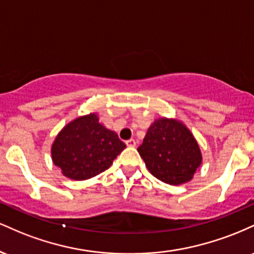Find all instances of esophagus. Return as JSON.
Here are the masks:
<instances>
[{
  "label": "esophagus",
  "instance_id": "obj_1",
  "mask_svg": "<svg viewBox=\"0 0 254 254\" xmlns=\"http://www.w3.org/2000/svg\"><path fill=\"white\" fill-rule=\"evenodd\" d=\"M125 143H127V147H135L136 145V141L133 138H130V139H127V142H125Z\"/></svg>",
  "mask_w": 254,
  "mask_h": 254
}]
</instances>
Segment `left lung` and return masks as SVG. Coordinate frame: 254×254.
<instances>
[{
  "label": "left lung",
  "instance_id": "left-lung-1",
  "mask_svg": "<svg viewBox=\"0 0 254 254\" xmlns=\"http://www.w3.org/2000/svg\"><path fill=\"white\" fill-rule=\"evenodd\" d=\"M137 151L148 171L170 185L191 182L203 161L193 133L177 118H156Z\"/></svg>",
  "mask_w": 254,
  "mask_h": 254
}]
</instances>
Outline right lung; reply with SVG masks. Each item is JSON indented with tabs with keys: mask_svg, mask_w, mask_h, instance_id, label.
<instances>
[{
	"mask_svg": "<svg viewBox=\"0 0 254 254\" xmlns=\"http://www.w3.org/2000/svg\"><path fill=\"white\" fill-rule=\"evenodd\" d=\"M127 145L116 131L99 122L97 112L64 125L51 145V159L64 177L87 180L103 173Z\"/></svg>",
	"mask_w": 254,
	"mask_h": 254,
	"instance_id": "1",
	"label": "right lung"
}]
</instances>
